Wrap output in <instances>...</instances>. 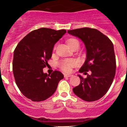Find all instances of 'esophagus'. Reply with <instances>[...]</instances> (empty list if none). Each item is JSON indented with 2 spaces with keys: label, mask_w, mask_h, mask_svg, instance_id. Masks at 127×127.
<instances>
[{
  "label": "esophagus",
  "mask_w": 127,
  "mask_h": 127,
  "mask_svg": "<svg viewBox=\"0 0 127 127\" xmlns=\"http://www.w3.org/2000/svg\"><path fill=\"white\" fill-rule=\"evenodd\" d=\"M64 76L65 77H70L73 76V74H64Z\"/></svg>",
  "instance_id": "esophagus-1"
}]
</instances>
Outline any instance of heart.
Returning a JSON list of instances; mask_svg holds the SVG:
<instances>
[{
  "label": "heart",
  "instance_id": "heart-1",
  "mask_svg": "<svg viewBox=\"0 0 127 127\" xmlns=\"http://www.w3.org/2000/svg\"><path fill=\"white\" fill-rule=\"evenodd\" d=\"M67 44L71 48L76 44H79V41L76 39H70L67 40ZM59 67L64 72H69L72 70V68L76 65V61L73 60H65L62 61L58 64Z\"/></svg>",
  "mask_w": 127,
  "mask_h": 127
}]
</instances>
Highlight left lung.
<instances>
[{
    "instance_id": "obj_1",
    "label": "left lung",
    "mask_w": 127,
    "mask_h": 127,
    "mask_svg": "<svg viewBox=\"0 0 127 127\" xmlns=\"http://www.w3.org/2000/svg\"><path fill=\"white\" fill-rule=\"evenodd\" d=\"M67 33L80 39L86 47L87 58L79 72L91 71L86 79L78 75L80 83L73 91L85 101L99 99L108 91L115 76L116 62L113 43L100 31L90 28L69 30Z\"/></svg>"
}]
</instances>
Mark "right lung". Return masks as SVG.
I'll use <instances>...</instances> for the list:
<instances>
[{"label":"right lung","instance_id":"obj_1","mask_svg":"<svg viewBox=\"0 0 127 127\" xmlns=\"http://www.w3.org/2000/svg\"><path fill=\"white\" fill-rule=\"evenodd\" d=\"M66 33L46 28L32 31L25 36L14 51L13 72L15 83L21 93L34 102L43 101L52 96L61 80V72L51 74L43 69L51 58L55 43Z\"/></svg>","mask_w":127,"mask_h":127}]
</instances>
